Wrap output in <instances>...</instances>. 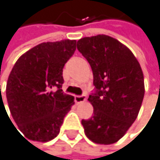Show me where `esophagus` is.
Wrapping results in <instances>:
<instances>
[{
	"label": "esophagus",
	"instance_id": "34e87169",
	"mask_svg": "<svg viewBox=\"0 0 160 160\" xmlns=\"http://www.w3.org/2000/svg\"><path fill=\"white\" fill-rule=\"evenodd\" d=\"M86 100V96L85 95H76L75 96V102L77 104L82 103Z\"/></svg>",
	"mask_w": 160,
	"mask_h": 160
}]
</instances>
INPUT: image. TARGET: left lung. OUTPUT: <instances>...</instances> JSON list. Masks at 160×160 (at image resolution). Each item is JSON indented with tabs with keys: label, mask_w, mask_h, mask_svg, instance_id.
Wrapping results in <instances>:
<instances>
[{
	"label": "left lung",
	"mask_w": 160,
	"mask_h": 160,
	"mask_svg": "<svg viewBox=\"0 0 160 160\" xmlns=\"http://www.w3.org/2000/svg\"><path fill=\"white\" fill-rule=\"evenodd\" d=\"M77 48L89 63L95 86L88 97L93 116L82 120L84 133L94 143L113 144L140 111L145 94L141 66L124 44L106 35L82 38Z\"/></svg>",
	"instance_id": "left-lung-1"
}]
</instances>
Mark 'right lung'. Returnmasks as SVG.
Masks as SVG:
<instances>
[{"instance_id": "right-lung-1", "label": "right lung", "mask_w": 160, "mask_h": 160, "mask_svg": "<svg viewBox=\"0 0 160 160\" xmlns=\"http://www.w3.org/2000/svg\"><path fill=\"white\" fill-rule=\"evenodd\" d=\"M76 42L63 40L38 44L20 56L11 70L6 91L8 107L29 140L54 139L75 104L73 96L62 90V75L76 50Z\"/></svg>"}]
</instances>
